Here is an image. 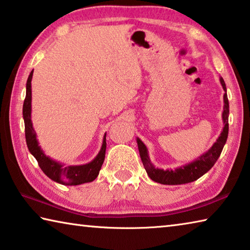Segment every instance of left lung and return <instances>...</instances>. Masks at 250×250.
Instances as JSON below:
<instances>
[{"instance_id":"8db88e82","label":"left lung","mask_w":250,"mask_h":250,"mask_svg":"<svg viewBox=\"0 0 250 250\" xmlns=\"http://www.w3.org/2000/svg\"><path fill=\"white\" fill-rule=\"evenodd\" d=\"M221 83L225 90L224 94V111H223V120H224V129L221 135L217 139V141L214 143V146L210 147L209 151H207L205 154H203L200 159L194 161L193 163L188 164L183 167L176 168L175 171L173 170H161V168H155L150 162L149 156H147V150L146 146L140 139H137L139 152L145 167L147 175L150 176L151 180L158 182L161 184L167 185H177V184H185L189 182L196 181L200 179L202 175H204L207 171H209L216 161L221 155L223 147L225 146L228 137V113H229V104H228V98L226 94V84L224 79L221 78Z\"/></svg>"}]
</instances>
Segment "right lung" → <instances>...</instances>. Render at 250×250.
Segmentation results:
<instances>
[{"instance_id":"obj_1","label":"right lung","mask_w":250,"mask_h":250,"mask_svg":"<svg viewBox=\"0 0 250 250\" xmlns=\"http://www.w3.org/2000/svg\"><path fill=\"white\" fill-rule=\"evenodd\" d=\"M33 77V71L28 76L26 83V97H25L23 104V118L25 124V138H26V145L34 158L37 160L40 167L42 168L46 175L57 183L65 185H79L83 183L92 182L99 174V171L103 166L105 155V135L104 138L103 146L101 150L96 156L94 161L90 163L84 164V166H76V167H64L55 161L50 160L46 156L43 151L39 146L36 140L35 131L33 129L32 120H31V101H32V89H31V80Z\"/></svg>"}]
</instances>
